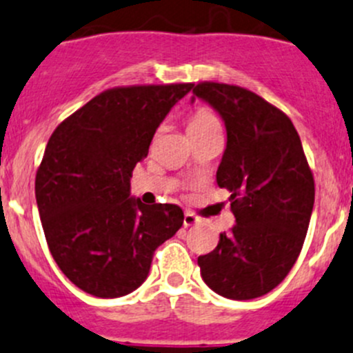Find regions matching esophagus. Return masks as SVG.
<instances>
[{"label":"esophagus","instance_id":"1","mask_svg":"<svg viewBox=\"0 0 353 353\" xmlns=\"http://www.w3.org/2000/svg\"><path fill=\"white\" fill-rule=\"evenodd\" d=\"M183 224H184V228H190V225L198 224V217L194 214H191V212H186V214H184Z\"/></svg>","mask_w":353,"mask_h":353}]
</instances>
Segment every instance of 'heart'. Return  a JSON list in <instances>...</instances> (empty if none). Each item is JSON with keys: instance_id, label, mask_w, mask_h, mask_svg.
Segmentation results:
<instances>
[{"instance_id": "obj_1", "label": "heart", "mask_w": 353, "mask_h": 353, "mask_svg": "<svg viewBox=\"0 0 353 353\" xmlns=\"http://www.w3.org/2000/svg\"><path fill=\"white\" fill-rule=\"evenodd\" d=\"M221 124H219V119L210 108H198L193 115H191L190 122H188V132L190 134H194V132H203L210 131V129H219Z\"/></svg>"}]
</instances>
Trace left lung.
Returning <instances> with one entry per match:
<instances>
[{"label":"left lung","instance_id":"obj_1","mask_svg":"<svg viewBox=\"0 0 353 353\" xmlns=\"http://www.w3.org/2000/svg\"><path fill=\"white\" fill-rule=\"evenodd\" d=\"M193 94L225 124L217 184L231 193L236 219L198 256L201 278L225 299H256L288 276L302 252L316 194L312 170L288 115L259 94L208 81L193 84Z\"/></svg>","mask_w":353,"mask_h":353}]
</instances>
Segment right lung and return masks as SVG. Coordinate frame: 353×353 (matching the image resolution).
<instances>
[{
  "label": "right lung",
  "instance_id": "obj_1",
  "mask_svg": "<svg viewBox=\"0 0 353 353\" xmlns=\"http://www.w3.org/2000/svg\"><path fill=\"white\" fill-rule=\"evenodd\" d=\"M193 84L103 91L53 131L36 174V201L60 271L82 292L117 299L145 283L155 250L183 225L172 203L131 198L136 163Z\"/></svg>",
  "mask_w": 353,
  "mask_h": 353
}]
</instances>
